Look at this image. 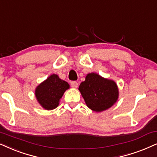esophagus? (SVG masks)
I'll list each match as a JSON object with an SVG mask.
<instances>
[{
  "mask_svg": "<svg viewBox=\"0 0 157 157\" xmlns=\"http://www.w3.org/2000/svg\"><path fill=\"white\" fill-rule=\"evenodd\" d=\"M71 86L73 87V88H77L78 87V82L77 81H73L71 82Z\"/></svg>",
  "mask_w": 157,
  "mask_h": 157,
  "instance_id": "1",
  "label": "esophagus"
}]
</instances>
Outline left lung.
Masks as SVG:
<instances>
[{"mask_svg":"<svg viewBox=\"0 0 157 157\" xmlns=\"http://www.w3.org/2000/svg\"><path fill=\"white\" fill-rule=\"evenodd\" d=\"M78 90L87 107L94 112H101L111 107L117 100L118 88L115 81L103 78L95 73L87 74Z\"/></svg>","mask_w":157,"mask_h":157,"instance_id":"8db88e82","label":"left lung"}]
</instances>
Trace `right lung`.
<instances>
[{"label":"right lung","mask_w":157,"mask_h":157,"mask_svg":"<svg viewBox=\"0 0 157 157\" xmlns=\"http://www.w3.org/2000/svg\"><path fill=\"white\" fill-rule=\"evenodd\" d=\"M69 84L56 74L50 76L36 88L35 96L40 105L47 110L56 108Z\"/></svg>","instance_id":"right-lung-1"}]
</instances>
